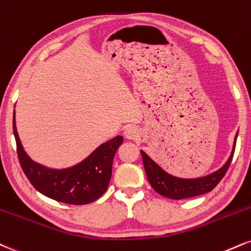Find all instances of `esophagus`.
Returning a JSON list of instances; mask_svg holds the SVG:
<instances>
[{
    "mask_svg": "<svg viewBox=\"0 0 251 251\" xmlns=\"http://www.w3.org/2000/svg\"><path fill=\"white\" fill-rule=\"evenodd\" d=\"M125 137L126 139H128V140H135V139H138L140 135H139V131L137 127L129 126L128 128L125 129Z\"/></svg>",
    "mask_w": 251,
    "mask_h": 251,
    "instance_id": "esophagus-1",
    "label": "esophagus"
}]
</instances>
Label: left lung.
Returning <instances> with one entry per match:
<instances>
[{
	"mask_svg": "<svg viewBox=\"0 0 251 251\" xmlns=\"http://www.w3.org/2000/svg\"><path fill=\"white\" fill-rule=\"evenodd\" d=\"M237 137V134H236ZM235 146H236V139H235L234 150L231 155L229 156L228 161L223 167L212 173L207 176L198 177V179H179V177L172 176L162 171L152 159L147 156L146 153L141 151L145 172H146L147 179H149L151 186L158 194L165 196V198L173 199V200H181V199L193 198L204 193L210 192L215 188L217 183L222 180L227 173L229 166L231 164L232 156H234Z\"/></svg>",
	"mask_w": 251,
	"mask_h": 251,
	"instance_id": "left-lung-1",
	"label": "left lung"
}]
</instances>
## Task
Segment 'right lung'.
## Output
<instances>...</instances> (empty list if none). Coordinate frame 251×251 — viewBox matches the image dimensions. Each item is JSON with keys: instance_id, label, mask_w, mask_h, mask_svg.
<instances>
[{"instance_id": "add662e5", "label": "right lung", "mask_w": 251, "mask_h": 251, "mask_svg": "<svg viewBox=\"0 0 251 251\" xmlns=\"http://www.w3.org/2000/svg\"><path fill=\"white\" fill-rule=\"evenodd\" d=\"M13 129L21 167L39 193L55 201L79 206L98 200L106 192L112 175L114 154L123 144V137L118 135L100 145L91 155L74 167L49 170L36 164L24 152L15 125V113Z\"/></svg>"}]
</instances>
